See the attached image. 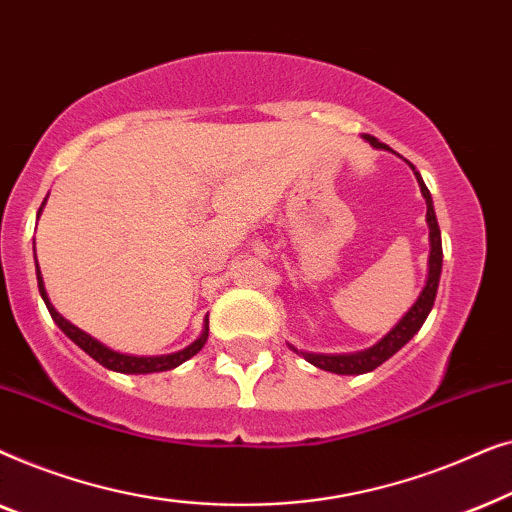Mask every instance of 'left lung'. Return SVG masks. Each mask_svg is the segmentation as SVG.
Instances as JSON below:
<instances>
[{"instance_id": "8db88e82", "label": "left lung", "mask_w": 512, "mask_h": 512, "mask_svg": "<svg viewBox=\"0 0 512 512\" xmlns=\"http://www.w3.org/2000/svg\"><path fill=\"white\" fill-rule=\"evenodd\" d=\"M363 139L373 146V149H380V151H391L387 144H382L380 139L373 137V135H363ZM394 153V151H391ZM408 163V160H405ZM410 170L415 172V179L419 184V191H422L424 200H426V223H429V244H431V251H429V275H426V284L422 293H419V298L412 303V307L408 312L403 314L401 319H398V324L391 328V331L384 335L382 340H377L373 347L368 349H361V352H352V354H314V352H303V349L289 345L293 352L298 356H303L305 361H310L312 366H317L321 370H328V373H335V375H363V373H370V370H375L377 366H382L384 361L391 359L398 349L403 345H408L412 340V335H415L422 324L429 317L431 307H433V300H436V293H438V282H440V272H443V242H440V228H438V219H436V209H433V200H431V193L429 188H426L422 174L415 170V165L408 163Z\"/></svg>"}]
</instances>
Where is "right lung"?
<instances>
[{"label":"right lung","mask_w":512,"mask_h":512,"mask_svg":"<svg viewBox=\"0 0 512 512\" xmlns=\"http://www.w3.org/2000/svg\"><path fill=\"white\" fill-rule=\"evenodd\" d=\"M46 200L41 202L39 212H37V219L41 216V209H44ZM34 265H37V284H39V293L41 298H44V303L48 307V312H51V317L55 324L62 333L67 335L69 340L74 342V345H79L83 352H86L90 359H95L100 366L114 370V373H125V375H149V373H163V370H172L181 366V363L191 359L200 352L202 347H205L207 342V335H209V319L205 317V326H202V333L198 340H193L191 345L181 349V352H174V354H163V356H135V354H123V352H116V349H111L100 342L93 335L81 331L79 326H74L72 321L62 317V314L55 310L51 298H48L46 293V286H44V277H41V270H39V263H37V251H34Z\"/></svg>","instance_id":"right-lung-1"}]
</instances>
